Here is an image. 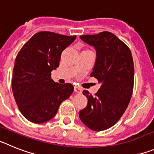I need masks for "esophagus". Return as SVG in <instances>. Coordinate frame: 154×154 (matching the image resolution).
Listing matches in <instances>:
<instances>
[{
    "label": "esophagus",
    "mask_w": 154,
    "mask_h": 154,
    "mask_svg": "<svg viewBox=\"0 0 154 154\" xmlns=\"http://www.w3.org/2000/svg\"><path fill=\"white\" fill-rule=\"evenodd\" d=\"M74 91L75 92H77V93H82V89H81V88H79V87L78 86H75L74 87Z\"/></svg>",
    "instance_id": "obj_1"
}]
</instances>
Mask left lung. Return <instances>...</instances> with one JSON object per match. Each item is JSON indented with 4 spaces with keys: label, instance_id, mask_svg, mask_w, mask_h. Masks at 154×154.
Here are the masks:
<instances>
[{
    "label": "left lung",
    "instance_id": "obj_1",
    "mask_svg": "<svg viewBox=\"0 0 154 154\" xmlns=\"http://www.w3.org/2000/svg\"><path fill=\"white\" fill-rule=\"evenodd\" d=\"M80 38L96 49L90 76L101 86L95 96L83 91L88 103L79 111V118L92 130L102 131L116 123L130 103L134 82L133 57L128 46L109 31L81 35Z\"/></svg>",
    "mask_w": 154,
    "mask_h": 154
}]
</instances>
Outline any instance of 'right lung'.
Wrapping results in <instances>:
<instances>
[{
	"mask_svg": "<svg viewBox=\"0 0 154 154\" xmlns=\"http://www.w3.org/2000/svg\"><path fill=\"white\" fill-rule=\"evenodd\" d=\"M76 38L50 31L35 34L16 57L12 91L19 110L28 120L43 123L52 119L61 103L72 95L70 83L59 84L51 78L59 66L61 54Z\"/></svg>",
	"mask_w": 154,
	"mask_h": 154,
	"instance_id": "right-lung-1",
	"label": "right lung"
}]
</instances>
